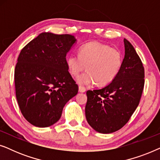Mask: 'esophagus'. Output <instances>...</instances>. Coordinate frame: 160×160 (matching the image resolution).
I'll return each instance as SVG.
<instances>
[{"label": "esophagus", "mask_w": 160, "mask_h": 160, "mask_svg": "<svg viewBox=\"0 0 160 160\" xmlns=\"http://www.w3.org/2000/svg\"><path fill=\"white\" fill-rule=\"evenodd\" d=\"M78 90H79L80 92H86V88H85L84 87L79 86V87H78Z\"/></svg>", "instance_id": "34e87169"}]
</instances>
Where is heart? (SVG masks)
I'll return each mask as SVG.
<instances>
[{
  "label": "heart",
  "instance_id": "1",
  "mask_svg": "<svg viewBox=\"0 0 160 160\" xmlns=\"http://www.w3.org/2000/svg\"><path fill=\"white\" fill-rule=\"evenodd\" d=\"M122 63L120 50L98 41L85 43L78 54H71L67 58L68 69L73 77H78L87 66L88 71L77 79L81 85L110 84L119 74Z\"/></svg>",
  "mask_w": 160,
  "mask_h": 160
}]
</instances>
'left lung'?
Wrapping results in <instances>:
<instances>
[{
  "label": "left lung",
  "mask_w": 160,
  "mask_h": 160,
  "mask_svg": "<svg viewBox=\"0 0 160 160\" xmlns=\"http://www.w3.org/2000/svg\"><path fill=\"white\" fill-rule=\"evenodd\" d=\"M125 54L115 79L103 88L87 92L85 114L98 132L111 133L128 123L138 106L144 87V68L132 45L124 39Z\"/></svg>",
  "instance_id": "1"
}]
</instances>
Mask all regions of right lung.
Here are the masks:
<instances>
[{"mask_svg": "<svg viewBox=\"0 0 160 160\" xmlns=\"http://www.w3.org/2000/svg\"><path fill=\"white\" fill-rule=\"evenodd\" d=\"M76 39L70 34L42 32L21 50L14 71L16 97L32 125L56 123L78 87L67 67L66 54Z\"/></svg>", "mask_w": 160, "mask_h": 160, "instance_id": "add662e5", "label": "right lung"}]
</instances>
